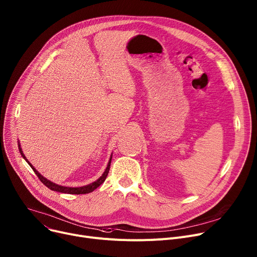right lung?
Masks as SVG:
<instances>
[{
	"label": "right lung",
	"instance_id": "add662e5",
	"mask_svg": "<svg viewBox=\"0 0 257 257\" xmlns=\"http://www.w3.org/2000/svg\"><path fill=\"white\" fill-rule=\"evenodd\" d=\"M19 148H20V152H21V154L23 155V157L26 159V157L24 156V154H23V151H22V149H21V145H19ZM26 160H27V162L29 163V165L32 167V169L34 170V173L36 174V176L38 177V179H39L47 188H49L50 190L57 191V192H61V193H68V194H87V193H90V192L94 191V190L96 189V188H98L102 183H103V182L105 181V179H106V177H107V175H108V172H109L111 157H110V159H109V162H108V164H107V167H106V169H105V172L103 173V175H102L96 182H94V183H92V184H90V185H87V186L77 187V188H70V187L60 186V185H57V184H55V183H53V182H50V181L46 180L45 178H43V177L37 172V170H36L35 168L33 167V165L28 161V159H26Z\"/></svg>",
	"mask_w": 257,
	"mask_h": 257
}]
</instances>
